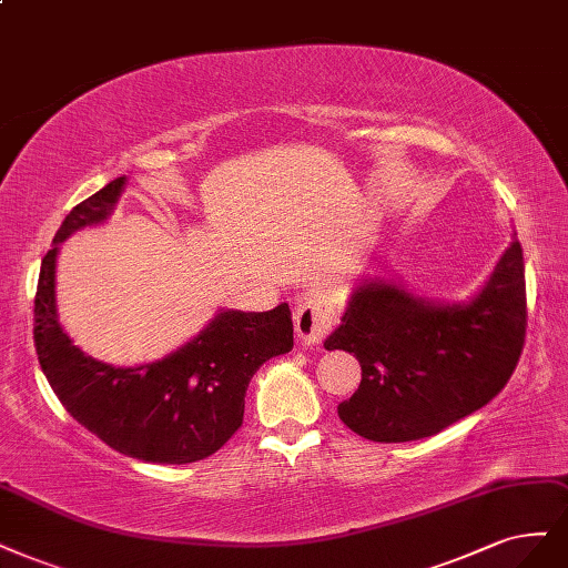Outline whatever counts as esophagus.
<instances>
[{"instance_id":"esophagus-1","label":"esophagus","mask_w":568,"mask_h":568,"mask_svg":"<svg viewBox=\"0 0 568 568\" xmlns=\"http://www.w3.org/2000/svg\"><path fill=\"white\" fill-rule=\"evenodd\" d=\"M293 324L303 345H320L336 324V307L322 293H307L293 312Z\"/></svg>"}]
</instances>
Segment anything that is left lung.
I'll use <instances>...</instances> for the list:
<instances>
[{
    "mask_svg": "<svg viewBox=\"0 0 568 568\" xmlns=\"http://www.w3.org/2000/svg\"><path fill=\"white\" fill-rule=\"evenodd\" d=\"M341 322L324 347L352 352L362 366L341 420L371 442L433 437L513 376L526 334L521 244L513 240L467 301H429L397 280L368 277L352 288Z\"/></svg>",
    "mask_w": 568,
    "mask_h": 568,
    "instance_id": "obj_1",
    "label": "left lung"
}]
</instances>
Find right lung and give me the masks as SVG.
I'll use <instances>...</instances> for the list:
<instances>
[{"mask_svg":"<svg viewBox=\"0 0 568 568\" xmlns=\"http://www.w3.org/2000/svg\"><path fill=\"white\" fill-rule=\"evenodd\" d=\"M126 175L77 204L42 261L34 296V347L68 414L114 452L145 463L185 465L209 458L237 433L253 374L293 347L288 303L267 312L219 310L197 336L162 359L112 366L77 347L58 320L55 261L61 244L105 223Z\"/></svg>","mask_w":568,"mask_h":568,"instance_id":"obj_1","label":"right lung"}]
</instances>
